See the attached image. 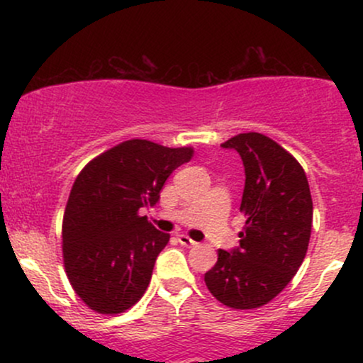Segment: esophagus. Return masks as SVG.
<instances>
[{
    "label": "esophagus",
    "mask_w": 363,
    "mask_h": 363,
    "mask_svg": "<svg viewBox=\"0 0 363 363\" xmlns=\"http://www.w3.org/2000/svg\"><path fill=\"white\" fill-rule=\"evenodd\" d=\"M177 240H179V244L184 245V247H196V245H198V242H196V240H193V239H191V237H187L184 234H179L177 235Z\"/></svg>",
    "instance_id": "esophagus-1"
}]
</instances>
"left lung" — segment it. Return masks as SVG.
<instances>
[{"mask_svg":"<svg viewBox=\"0 0 363 363\" xmlns=\"http://www.w3.org/2000/svg\"><path fill=\"white\" fill-rule=\"evenodd\" d=\"M239 152L245 169L240 213L245 225L234 252L218 249L205 283L232 309L272 302L301 268L312 232V196L297 158L261 133H240L222 143Z\"/></svg>","mask_w":363,"mask_h":363,"instance_id":"obj_1","label":"left lung"}]
</instances>
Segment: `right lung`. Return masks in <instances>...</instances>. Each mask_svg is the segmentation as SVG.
Listing matches in <instances>:
<instances>
[{"label": "right lung", "mask_w": 363, "mask_h": 363, "mask_svg": "<svg viewBox=\"0 0 363 363\" xmlns=\"http://www.w3.org/2000/svg\"><path fill=\"white\" fill-rule=\"evenodd\" d=\"M193 155V147L135 138L91 158L74 179L62 216V262L89 309L114 315L143 297L170 235L140 210L155 205L167 177Z\"/></svg>", "instance_id": "add662e5"}]
</instances>
